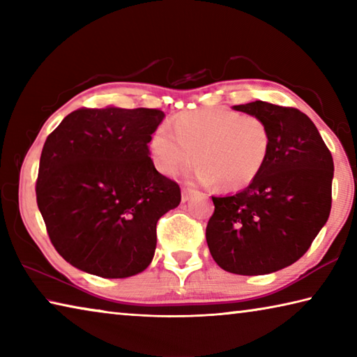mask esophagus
Here are the masks:
<instances>
[{"instance_id": "obj_1", "label": "esophagus", "mask_w": 357, "mask_h": 357, "mask_svg": "<svg viewBox=\"0 0 357 357\" xmlns=\"http://www.w3.org/2000/svg\"><path fill=\"white\" fill-rule=\"evenodd\" d=\"M195 193H197V190L192 189V187H184V189H183V197H181V198H183V203L189 202L190 198L195 195Z\"/></svg>"}]
</instances>
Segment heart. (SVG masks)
I'll return each instance as SVG.
<instances>
[{"label": "heart", "instance_id": "b5f03b06", "mask_svg": "<svg viewBox=\"0 0 357 357\" xmlns=\"http://www.w3.org/2000/svg\"><path fill=\"white\" fill-rule=\"evenodd\" d=\"M173 128L174 134L162 124L151 137L157 170L174 176L197 160L195 178L223 190L249 185L266 165L273 142L263 119L227 108L183 113L174 118Z\"/></svg>", "mask_w": 357, "mask_h": 357}]
</instances>
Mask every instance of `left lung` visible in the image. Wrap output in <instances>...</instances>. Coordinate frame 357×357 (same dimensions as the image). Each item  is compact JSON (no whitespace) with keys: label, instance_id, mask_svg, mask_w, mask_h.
Listing matches in <instances>:
<instances>
[{"label":"left lung","instance_id":"left-lung-1","mask_svg":"<svg viewBox=\"0 0 357 357\" xmlns=\"http://www.w3.org/2000/svg\"><path fill=\"white\" fill-rule=\"evenodd\" d=\"M233 108L263 119L273 142L261 173L244 190L213 197L208 247L228 273L271 274L298 261L328 222L334 160L298 108L263 100Z\"/></svg>","mask_w":357,"mask_h":357}]
</instances>
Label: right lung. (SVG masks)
<instances>
[{"label": "right lung", "instance_id": "obj_1", "mask_svg": "<svg viewBox=\"0 0 357 357\" xmlns=\"http://www.w3.org/2000/svg\"><path fill=\"white\" fill-rule=\"evenodd\" d=\"M165 113L80 108L42 148L36 198L56 252L77 269L126 279L153 261L157 220L181 202L148 143Z\"/></svg>", "mask_w": 357, "mask_h": 357}]
</instances>
